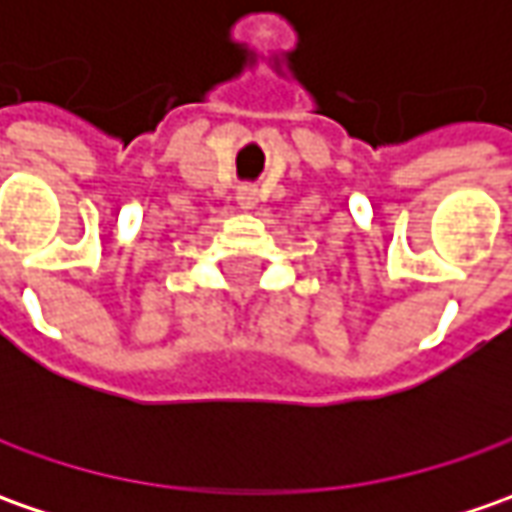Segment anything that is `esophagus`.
Wrapping results in <instances>:
<instances>
[{
    "mask_svg": "<svg viewBox=\"0 0 512 512\" xmlns=\"http://www.w3.org/2000/svg\"><path fill=\"white\" fill-rule=\"evenodd\" d=\"M236 202H239L242 210L256 207V202H259V190H256V185H239V190H236Z\"/></svg>",
    "mask_w": 512,
    "mask_h": 512,
    "instance_id": "esophagus-1",
    "label": "esophagus"
}]
</instances>
